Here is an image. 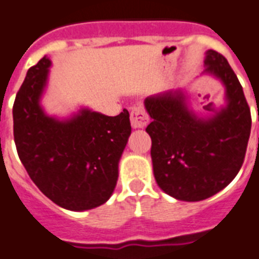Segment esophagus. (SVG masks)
Returning a JSON list of instances; mask_svg holds the SVG:
<instances>
[{"label":"esophagus","mask_w":259,"mask_h":259,"mask_svg":"<svg viewBox=\"0 0 259 259\" xmlns=\"http://www.w3.org/2000/svg\"><path fill=\"white\" fill-rule=\"evenodd\" d=\"M149 121L146 112L143 109L142 106H136L133 108L132 113H130V122H132V127L133 129H142L145 127Z\"/></svg>","instance_id":"esophagus-1"}]
</instances>
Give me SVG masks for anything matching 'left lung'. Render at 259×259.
<instances>
[{"instance_id":"obj_1","label":"left lung","mask_w":259,"mask_h":259,"mask_svg":"<svg viewBox=\"0 0 259 259\" xmlns=\"http://www.w3.org/2000/svg\"><path fill=\"white\" fill-rule=\"evenodd\" d=\"M204 73L220 80L225 105L199 116L183 89L145 99L151 117V160L156 184L182 201H200L224 190L240 171L250 137V109L228 60L208 50Z\"/></svg>"}]
</instances>
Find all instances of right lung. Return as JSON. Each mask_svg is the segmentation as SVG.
I'll return each instance as SVG.
<instances>
[{
  "label": "right lung",
  "mask_w": 259,
  "mask_h": 259,
  "mask_svg": "<svg viewBox=\"0 0 259 259\" xmlns=\"http://www.w3.org/2000/svg\"><path fill=\"white\" fill-rule=\"evenodd\" d=\"M51 60L27 71L13 106L19 159L43 195L64 209L81 212L106 203L132 133L129 112L109 117L82 106L69 117L47 114L42 97Z\"/></svg>",
  "instance_id": "obj_1"
}]
</instances>
